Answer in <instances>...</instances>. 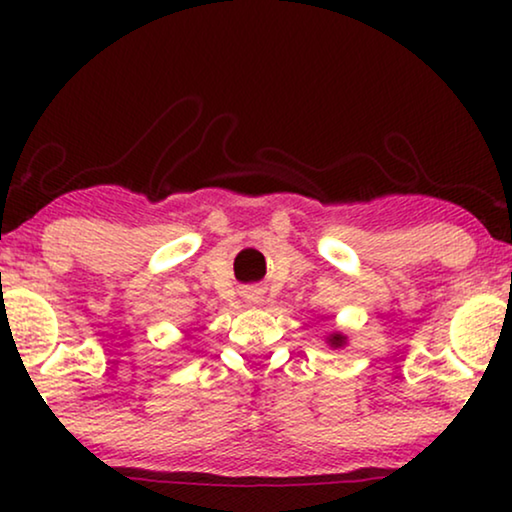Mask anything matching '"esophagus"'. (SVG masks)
<instances>
[{
    "instance_id": "1",
    "label": "esophagus",
    "mask_w": 512,
    "mask_h": 512,
    "mask_svg": "<svg viewBox=\"0 0 512 512\" xmlns=\"http://www.w3.org/2000/svg\"><path fill=\"white\" fill-rule=\"evenodd\" d=\"M244 298H247L249 300V303H261V291H247V293H244Z\"/></svg>"
}]
</instances>
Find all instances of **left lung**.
Wrapping results in <instances>:
<instances>
[{
    "label": "left lung",
    "mask_w": 512,
    "mask_h": 512,
    "mask_svg": "<svg viewBox=\"0 0 512 512\" xmlns=\"http://www.w3.org/2000/svg\"><path fill=\"white\" fill-rule=\"evenodd\" d=\"M345 342H347V338L342 333H333L331 338H328V345L331 347H345Z\"/></svg>",
    "instance_id": "8db88e82"
}]
</instances>
